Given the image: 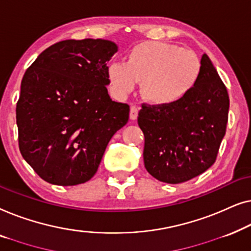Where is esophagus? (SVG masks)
<instances>
[{
    "mask_svg": "<svg viewBox=\"0 0 251 251\" xmlns=\"http://www.w3.org/2000/svg\"><path fill=\"white\" fill-rule=\"evenodd\" d=\"M139 110L140 109L136 107V105H132L130 107V111H129V118L132 119V121H135L137 118V115H139Z\"/></svg>",
    "mask_w": 251,
    "mask_h": 251,
    "instance_id": "esophagus-1",
    "label": "esophagus"
}]
</instances>
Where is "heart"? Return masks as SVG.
I'll return each mask as SVG.
<instances>
[{"mask_svg": "<svg viewBox=\"0 0 251 251\" xmlns=\"http://www.w3.org/2000/svg\"><path fill=\"white\" fill-rule=\"evenodd\" d=\"M201 61L195 52L164 42H142L132 48L127 62L114 60L107 67L111 91L126 99L142 84V95L156 105H172L195 90L201 76Z\"/></svg>", "mask_w": 251, "mask_h": 251, "instance_id": "obj_1", "label": "heart"}]
</instances>
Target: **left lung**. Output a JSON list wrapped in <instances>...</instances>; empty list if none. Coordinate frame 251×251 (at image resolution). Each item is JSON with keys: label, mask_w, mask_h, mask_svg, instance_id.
Returning a JSON list of instances; mask_svg holds the SVG:
<instances>
[{"label": "left lung", "mask_w": 251, "mask_h": 251, "mask_svg": "<svg viewBox=\"0 0 251 251\" xmlns=\"http://www.w3.org/2000/svg\"><path fill=\"white\" fill-rule=\"evenodd\" d=\"M201 76L184 100L172 105L142 103L137 123L144 134V167L158 181L178 184L206 172L226 132L227 90L207 54Z\"/></svg>", "instance_id": "8db88e82"}]
</instances>
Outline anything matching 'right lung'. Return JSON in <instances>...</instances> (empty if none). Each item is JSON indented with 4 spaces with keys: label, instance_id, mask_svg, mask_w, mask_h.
<instances>
[{
    "label": "right lung",
    "instance_id": "right-lung-1",
    "mask_svg": "<svg viewBox=\"0 0 251 251\" xmlns=\"http://www.w3.org/2000/svg\"><path fill=\"white\" fill-rule=\"evenodd\" d=\"M107 40L58 42L37 56L17 102L19 149L44 181L77 185L93 177L109 141L125 126L129 105L108 94Z\"/></svg>",
    "mask_w": 251,
    "mask_h": 251
}]
</instances>
